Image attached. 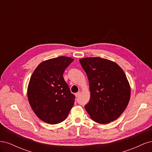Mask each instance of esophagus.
I'll return each mask as SVG.
<instances>
[{"label":"esophagus","mask_w":152,"mask_h":152,"mask_svg":"<svg viewBox=\"0 0 152 152\" xmlns=\"http://www.w3.org/2000/svg\"><path fill=\"white\" fill-rule=\"evenodd\" d=\"M80 95V91L78 92V93H75V97H79V96Z\"/></svg>","instance_id":"34e87169"}]
</instances>
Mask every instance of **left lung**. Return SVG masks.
<instances>
[{
  "label": "left lung",
  "mask_w": 152,
  "mask_h": 152,
  "mask_svg": "<svg viewBox=\"0 0 152 152\" xmlns=\"http://www.w3.org/2000/svg\"><path fill=\"white\" fill-rule=\"evenodd\" d=\"M88 78L91 98L85 106L91 118L99 124L116 120L126 110L131 87L118 64L99 57L79 59Z\"/></svg>",
  "instance_id": "8db88e82"
}]
</instances>
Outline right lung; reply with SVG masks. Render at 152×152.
Returning <instances> with one entry per match:
<instances>
[{
  "mask_svg": "<svg viewBox=\"0 0 152 152\" xmlns=\"http://www.w3.org/2000/svg\"><path fill=\"white\" fill-rule=\"evenodd\" d=\"M73 61L70 57L59 56L41 62L30 77L27 96L30 107L41 121L56 124L65 121L74 104L63 74Z\"/></svg>",
  "mask_w": 152,
  "mask_h": 152,
  "instance_id": "1",
  "label": "right lung"
}]
</instances>
